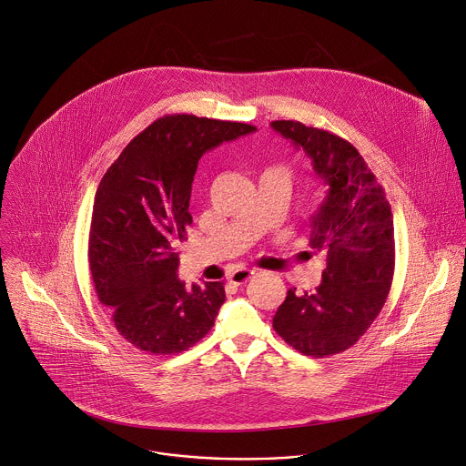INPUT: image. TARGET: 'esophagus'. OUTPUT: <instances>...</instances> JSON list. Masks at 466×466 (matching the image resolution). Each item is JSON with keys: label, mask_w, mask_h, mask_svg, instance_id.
<instances>
[{"label": "esophagus", "mask_w": 466, "mask_h": 466, "mask_svg": "<svg viewBox=\"0 0 466 466\" xmlns=\"http://www.w3.org/2000/svg\"><path fill=\"white\" fill-rule=\"evenodd\" d=\"M254 274H256V272L250 270V268H238V270H234V272L228 276V281L234 283V285H241V283L248 281Z\"/></svg>", "instance_id": "1"}]
</instances>
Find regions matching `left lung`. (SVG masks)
<instances>
[{"instance_id": "obj_1", "label": "left lung", "mask_w": 466, "mask_h": 466, "mask_svg": "<svg viewBox=\"0 0 466 466\" xmlns=\"http://www.w3.org/2000/svg\"><path fill=\"white\" fill-rule=\"evenodd\" d=\"M270 126L309 155L329 187L311 219V254L326 258L322 283L303 294L289 289L272 319L290 348L324 359L355 346L386 303L395 268L393 214L351 142L298 120Z\"/></svg>"}]
</instances>
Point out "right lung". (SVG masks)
<instances>
[{
	"label": "right lung",
	"instance_id": "obj_1",
	"mask_svg": "<svg viewBox=\"0 0 466 466\" xmlns=\"http://www.w3.org/2000/svg\"><path fill=\"white\" fill-rule=\"evenodd\" d=\"M245 122L165 115L140 131L104 174L93 203L89 267L124 340L151 355L196 346L225 301L223 281L187 289L179 243L192 223V183L203 153L252 133Z\"/></svg>",
	"mask_w": 466,
	"mask_h": 466
}]
</instances>
